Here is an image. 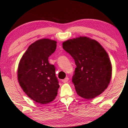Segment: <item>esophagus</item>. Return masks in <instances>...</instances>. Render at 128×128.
I'll list each match as a JSON object with an SVG mask.
<instances>
[{
  "label": "esophagus",
  "mask_w": 128,
  "mask_h": 128,
  "mask_svg": "<svg viewBox=\"0 0 128 128\" xmlns=\"http://www.w3.org/2000/svg\"><path fill=\"white\" fill-rule=\"evenodd\" d=\"M69 78H64V80H63V82H64V83H68L69 82Z\"/></svg>",
  "instance_id": "esophagus-1"
}]
</instances>
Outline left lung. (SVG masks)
<instances>
[{"mask_svg":"<svg viewBox=\"0 0 128 128\" xmlns=\"http://www.w3.org/2000/svg\"><path fill=\"white\" fill-rule=\"evenodd\" d=\"M62 47L75 61L72 78L77 94L92 99L106 89L112 77V64L104 48L95 40L80 36L68 40Z\"/></svg>","mask_w":128,"mask_h":128,"instance_id":"8db88e82","label":"left lung"}]
</instances>
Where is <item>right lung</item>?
Returning a JSON list of instances; mask_svg holds the SVG:
<instances>
[{
	"label": "right lung",
	"mask_w": 128,
	"mask_h": 128,
	"mask_svg": "<svg viewBox=\"0 0 128 128\" xmlns=\"http://www.w3.org/2000/svg\"><path fill=\"white\" fill-rule=\"evenodd\" d=\"M56 41L43 38L30 45L18 64L17 79L28 97L45 104L55 100L59 88L55 68L48 57L55 51Z\"/></svg>",
	"instance_id": "add662e5"
}]
</instances>
